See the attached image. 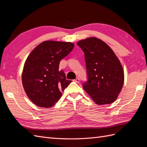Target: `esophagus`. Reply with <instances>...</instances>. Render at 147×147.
Listing matches in <instances>:
<instances>
[{
    "label": "esophagus",
    "mask_w": 147,
    "mask_h": 147,
    "mask_svg": "<svg viewBox=\"0 0 147 147\" xmlns=\"http://www.w3.org/2000/svg\"><path fill=\"white\" fill-rule=\"evenodd\" d=\"M74 82H77V83H79L80 82V78L78 77L76 78L74 80Z\"/></svg>",
    "instance_id": "34e87169"
}]
</instances>
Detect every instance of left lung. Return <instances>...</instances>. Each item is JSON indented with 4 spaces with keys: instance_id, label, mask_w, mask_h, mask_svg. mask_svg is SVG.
<instances>
[{
    "instance_id": "obj_1",
    "label": "left lung",
    "mask_w": 147,
    "mask_h": 147,
    "mask_svg": "<svg viewBox=\"0 0 147 147\" xmlns=\"http://www.w3.org/2000/svg\"><path fill=\"white\" fill-rule=\"evenodd\" d=\"M84 54L88 80L83 89L97 104H112L117 99L124 83V71L110 47L96 37L79 41Z\"/></svg>"
}]
</instances>
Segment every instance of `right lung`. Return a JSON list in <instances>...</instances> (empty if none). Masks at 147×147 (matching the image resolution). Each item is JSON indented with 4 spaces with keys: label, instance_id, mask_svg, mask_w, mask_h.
Listing matches in <instances>:
<instances>
[{
    "label": "right lung",
    "instance_id": "right-lung-1",
    "mask_svg": "<svg viewBox=\"0 0 147 147\" xmlns=\"http://www.w3.org/2000/svg\"><path fill=\"white\" fill-rule=\"evenodd\" d=\"M71 42L45 41L30 53L24 64L22 82L24 91L34 104L48 108L55 104L61 91L72 82L59 70L62 59L72 51Z\"/></svg>",
    "mask_w": 147,
    "mask_h": 147
}]
</instances>
